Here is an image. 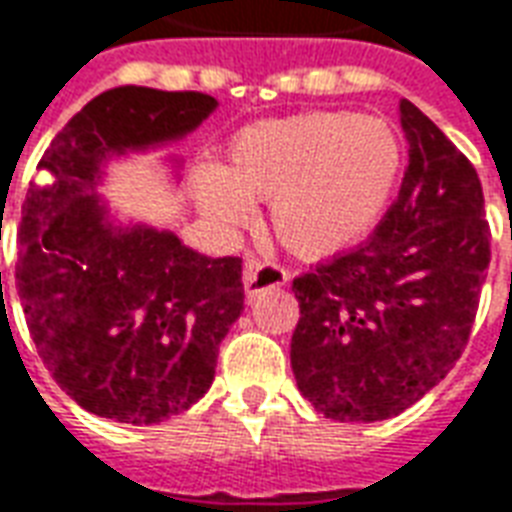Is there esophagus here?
<instances>
[{
  "mask_svg": "<svg viewBox=\"0 0 512 512\" xmlns=\"http://www.w3.org/2000/svg\"><path fill=\"white\" fill-rule=\"evenodd\" d=\"M244 292L247 298H255L263 290H271V287H282V284L290 282V273L279 268L273 263H260L257 257H247L244 260Z\"/></svg>",
  "mask_w": 512,
  "mask_h": 512,
  "instance_id": "esophagus-1",
  "label": "esophagus"
}]
</instances>
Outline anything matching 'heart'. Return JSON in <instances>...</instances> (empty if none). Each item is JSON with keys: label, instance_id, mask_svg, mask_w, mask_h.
Here are the masks:
<instances>
[{"label": "heart", "instance_id": "b5f03b06", "mask_svg": "<svg viewBox=\"0 0 512 512\" xmlns=\"http://www.w3.org/2000/svg\"><path fill=\"white\" fill-rule=\"evenodd\" d=\"M400 174L403 147L384 120L317 109L241 128L228 166H198L193 185L204 212L225 225L252 220V201H273L276 239L319 260L376 228Z\"/></svg>", "mask_w": 512, "mask_h": 512}]
</instances>
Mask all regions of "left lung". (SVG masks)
Returning a JSON list of instances; mask_svg holds the SVG:
<instances>
[{
  "instance_id": "left-lung-1",
  "label": "left lung",
  "mask_w": 512,
  "mask_h": 512,
  "mask_svg": "<svg viewBox=\"0 0 512 512\" xmlns=\"http://www.w3.org/2000/svg\"><path fill=\"white\" fill-rule=\"evenodd\" d=\"M408 169L368 244L292 282L290 362L300 395L335 421L392 419L462 357L489 268L473 163L400 101Z\"/></svg>"
}]
</instances>
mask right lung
Here are the masks:
<instances>
[{"label": "right lung", "mask_w": 512, "mask_h": 512, "mask_svg": "<svg viewBox=\"0 0 512 512\" xmlns=\"http://www.w3.org/2000/svg\"><path fill=\"white\" fill-rule=\"evenodd\" d=\"M217 109L206 93L112 88L61 128L21 209L15 287L31 341L85 411L123 424L185 413L214 381L244 311L241 257H206L171 230L120 222L96 193L131 152L185 139ZM179 179L182 158H169Z\"/></svg>", "instance_id": "1"}]
</instances>
